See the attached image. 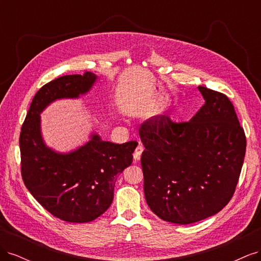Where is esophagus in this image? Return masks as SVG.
<instances>
[{"label":"esophagus","mask_w":261,"mask_h":261,"mask_svg":"<svg viewBox=\"0 0 261 261\" xmlns=\"http://www.w3.org/2000/svg\"><path fill=\"white\" fill-rule=\"evenodd\" d=\"M143 151H144V147H143V145L139 144V145L136 147L135 151H134V159H135V161L139 159L140 155H141V152H143Z\"/></svg>","instance_id":"34e87169"}]
</instances>
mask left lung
I'll list each match as a JSON object with an SVG mask.
<instances>
[{
    "label": "left lung",
    "instance_id": "1",
    "mask_svg": "<svg viewBox=\"0 0 261 261\" xmlns=\"http://www.w3.org/2000/svg\"><path fill=\"white\" fill-rule=\"evenodd\" d=\"M204 105L188 122L156 115L139 136L149 208L168 222L189 224L216 215L234 195L246 137L225 94L199 86Z\"/></svg>",
    "mask_w": 261,
    "mask_h": 261
}]
</instances>
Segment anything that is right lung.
Listing matches in <instances>:
<instances>
[{
    "label": "right lung",
    "mask_w": 261,
    "mask_h": 261,
    "mask_svg": "<svg viewBox=\"0 0 261 261\" xmlns=\"http://www.w3.org/2000/svg\"><path fill=\"white\" fill-rule=\"evenodd\" d=\"M97 76L66 75L57 78L35 94L19 136L22 180L30 194L51 215L66 222L86 223L111 206L118 173L133 162L138 143L105 141L92 134L88 143L69 153L45 146L40 113L51 102L78 98L90 90Z\"/></svg>",
    "instance_id": "obj_1"
}]
</instances>
